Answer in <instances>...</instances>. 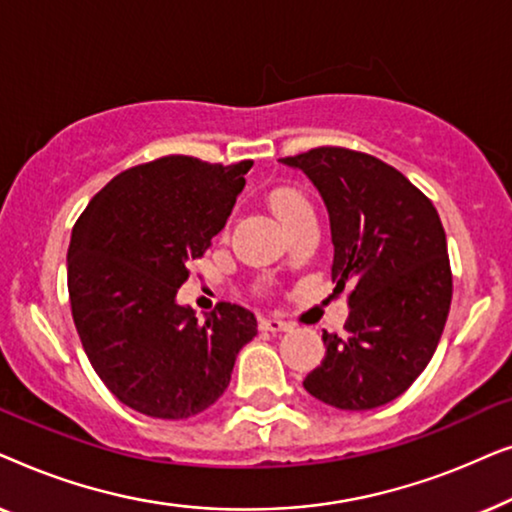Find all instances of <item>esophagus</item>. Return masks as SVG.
Instances as JSON below:
<instances>
[{
	"instance_id": "1",
	"label": "esophagus",
	"mask_w": 512,
	"mask_h": 512,
	"mask_svg": "<svg viewBox=\"0 0 512 512\" xmlns=\"http://www.w3.org/2000/svg\"><path fill=\"white\" fill-rule=\"evenodd\" d=\"M258 328H261V331L284 333V331H291L293 324H291V321H284L279 317H258Z\"/></svg>"
}]
</instances>
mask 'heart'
<instances>
[{
    "label": "heart",
    "mask_w": 512,
    "mask_h": 512,
    "mask_svg": "<svg viewBox=\"0 0 512 512\" xmlns=\"http://www.w3.org/2000/svg\"><path fill=\"white\" fill-rule=\"evenodd\" d=\"M270 207L277 219L282 221L284 228L296 221L298 216L312 212L310 200H307L300 191H296V188H277V191L270 195Z\"/></svg>",
    "instance_id": "1"
}]
</instances>
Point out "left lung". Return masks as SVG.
I'll return each mask as SVG.
<instances>
[{"mask_svg": "<svg viewBox=\"0 0 512 512\" xmlns=\"http://www.w3.org/2000/svg\"><path fill=\"white\" fill-rule=\"evenodd\" d=\"M303 170L328 209L333 293L349 289L345 335H321L326 356L303 387L338 410H373L417 380L436 352L452 300L443 223L396 167L319 146L282 158Z\"/></svg>", "mask_w": 512, "mask_h": 512, "instance_id": "left-lung-1", "label": "left lung"}]
</instances>
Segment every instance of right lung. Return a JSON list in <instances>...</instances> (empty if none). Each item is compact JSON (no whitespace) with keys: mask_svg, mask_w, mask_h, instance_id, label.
Instances as JSON below:
<instances>
[{"mask_svg":"<svg viewBox=\"0 0 512 512\" xmlns=\"http://www.w3.org/2000/svg\"><path fill=\"white\" fill-rule=\"evenodd\" d=\"M251 165L165 156L130 167L72 230L67 286L81 345L111 394L146 417L188 419L219 401L258 331L242 305L219 303L200 321L177 303L186 265L226 226Z\"/></svg>","mask_w":512,"mask_h":512,"instance_id":"1","label":"right lung"}]
</instances>
